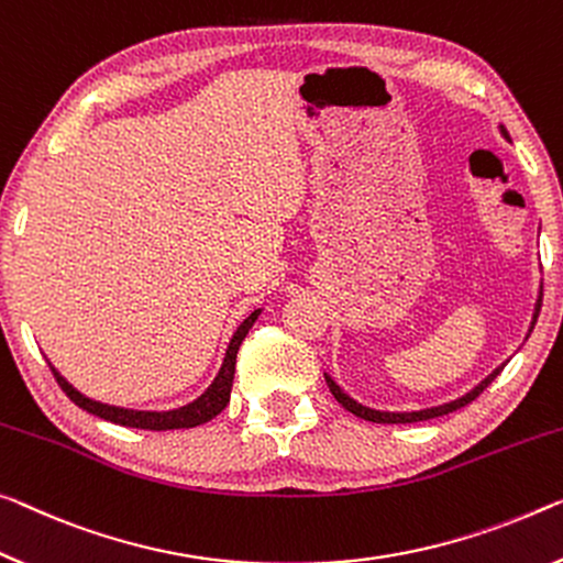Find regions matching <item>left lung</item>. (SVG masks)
Segmentation results:
<instances>
[{
	"mask_svg": "<svg viewBox=\"0 0 563 563\" xmlns=\"http://www.w3.org/2000/svg\"><path fill=\"white\" fill-rule=\"evenodd\" d=\"M500 133H504V135L508 137L506 128H500ZM541 297H543V294H539V301H536V314H533V322H531V324H536V319H539V311H541ZM531 330H533V327H531ZM500 369H504V365H500L498 369H493L490 375H488L486 379H483V383H481L478 387H475V390H471L468 395L457 397V400L448 402V405H440V408L418 410V412H379V410H369V408H365V405L354 402L352 397L344 395V393L340 390V387L334 385V379H332V377H327V385H330V393L334 395V400L340 402L344 410H350L352 415H357V418H362V420H369V422H383V426H397V422H420V420L440 418V415H448V412H453V410H461V408H465V405L473 402L475 397H478L483 390H486V387L493 383V379H496V377L500 375Z\"/></svg>",
	"mask_w": 563,
	"mask_h": 563,
	"instance_id": "1",
	"label": "left lung"
}]
</instances>
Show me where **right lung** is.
Here are the masks:
<instances>
[{"label": "right lung", "mask_w": 563, "mask_h": 563, "mask_svg": "<svg viewBox=\"0 0 563 563\" xmlns=\"http://www.w3.org/2000/svg\"><path fill=\"white\" fill-rule=\"evenodd\" d=\"M258 309L252 311L241 327L233 334V340L227 350V360H223L219 377L213 379V385L206 390L196 402L186 405V408L178 410H168V412H141V410H125V408H112V405H102L95 402L90 397H85L75 390V387L67 383V379L59 375V372L52 367V375H55L57 385L63 387V393L70 397V400L77 405V408L88 410L92 415H98L102 420L115 422V426H125V428H141V430H178V428H196L209 422L211 418H216L223 408L229 405L231 397V385H233V369H236V352L244 342V336L252 330V324L256 322Z\"/></svg>", "instance_id": "add662e5"}]
</instances>
